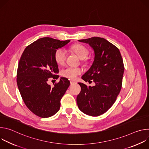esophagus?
I'll return each mask as SVG.
<instances>
[{
    "label": "esophagus",
    "mask_w": 149,
    "mask_h": 149,
    "mask_svg": "<svg viewBox=\"0 0 149 149\" xmlns=\"http://www.w3.org/2000/svg\"><path fill=\"white\" fill-rule=\"evenodd\" d=\"M77 82L75 81H74V80H70V84H71V85H74V84H76Z\"/></svg>",
    "instance_id": "esophagus-1"
}]
</instances>
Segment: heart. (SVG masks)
<instances>
[{
    "instance_id": "obj_1",
    "label": "heart",
    "mask_w": 149,
    "mask_h": 149,
    "mask_svg": "<svg viewBox=\"0 0 149 149\" xmlns=\"http://www.w3.org/2000/svg\"><path fill=\"white\" fill-rule=\"evenodd\" d=\"M72 49L77 54L78 57L81 59H84L86 58L89 54L88 49L82 45H75L72 47ZM67 57V51L64 48H58L56 50L54 58L56 62L59 65H62L64 63L65 59ZM82 70L79 68L68 67L63 68L61 71V75L69 79H74L77 78V77L80 74Z\"/></svg>"
}]
</instances>
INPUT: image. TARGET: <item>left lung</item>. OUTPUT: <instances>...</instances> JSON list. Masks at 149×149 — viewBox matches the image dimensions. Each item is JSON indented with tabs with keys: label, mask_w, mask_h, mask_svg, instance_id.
<instances>
[{
	"label": "left lung",
	"mask_w": 149,
	"mask_h": 149,
	"mask_svg": "<svg viewBox=\"0 0 149 149\" xmlns=\"http://www.w3.org/2000/svg\"><path fill=\"white\" fill-rule=\"evenodd\" d=\"M78 41L88 44L94 52L92 65L82 79L86 82L93 80L95 85L91 87L78 82L81 90L77 103L84 114L98 116L111 107L120 93L124 71L123 61L119 49L104 38L93 37Z\"/></svg>",
	"instance_id": "1"
}]
</instances>
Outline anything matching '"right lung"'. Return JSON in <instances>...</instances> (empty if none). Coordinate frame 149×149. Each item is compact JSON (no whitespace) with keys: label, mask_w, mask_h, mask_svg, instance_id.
<instances>
[{"label":"right lung","mask_w":149,"mask_h":149,"mask_svg":"<svg viewBox=\"0 0 149 149\" xmlns=\"http://www.w3.org/2000/svg\"><path fill=\"white\" fill-rule=\"evenodd\" d=\"M70 42L49 37L40 38L25 48L19 60V91L26 107L40 117H50L59 110L60 101L70 85L64 77H61L53 87L48 84L50 78H59L58 65L54 58L56 50Z\"/></svg>","instance_id":"obj_1"}]
</instances>
